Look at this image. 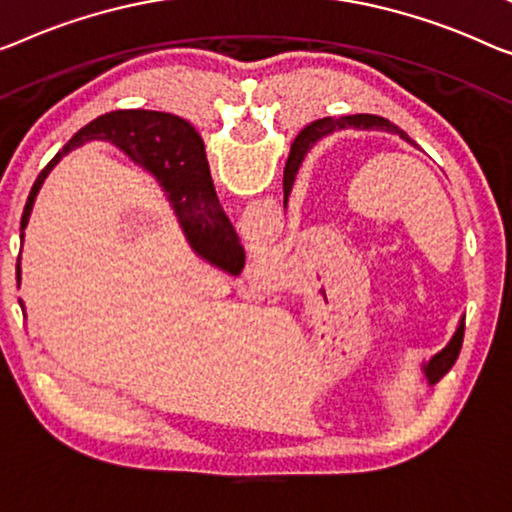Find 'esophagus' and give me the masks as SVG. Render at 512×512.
I'll return each instance as SVG.
<instances>
[{
    "mask_svg": "<svg viewBox=\"0 0 512 512\" xmlns=\"http://www.w3.org/2000/svg\"><path fill=\"white\" fill-rule=\"evenodd\" d=\"M255 269H257V273H262V276H269V273H273V266L266 262V259H257Z\"/></svg>",
    "mask_w": 512,
    "mask_h": 512,
    "instance_id": "34e87169",
    "label": "esophagus"
}]
</instances>
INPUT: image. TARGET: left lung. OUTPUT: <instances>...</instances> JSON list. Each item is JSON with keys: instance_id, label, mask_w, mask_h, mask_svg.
I'll return each mask as SVG.
<instances>
[{"instance_id": "1", "label": "left lung", "mask_w": 512, "mask_h": 512, "mask_svg": "<svg viewBox=\"0 0 512 512\" xmlns=\"http://www.w3.org/2000/svg\"><path fill=\"white\" fill-rule=\"evenodd\" d=\"M345 128H358V131L395 133V135H400L404 142L414 144V147H416V142L411 140L407 133L400 131V128L391 124L388 119L375 117V114H354V117H340V119H317V121H312L310 126H305L301 133L305 137V142H308V147H312V144H315L319 137L335 133V131H345ZM289 193H292V177L285 179V207H287V195ZM462 340H464V317L460 319V324H457L451 342H448V345L441 349V352L434 354L430 361L423 363V372L427 377V384H437V381L453 368V363L457 361V354H460V349H462Z\"/></svg>"}]
</instances>
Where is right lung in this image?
<instances>
[{
	"label": "right lung",
	"mask_w": 512,
	"mask_h": 512,
	"mask_svg": "<svg viewBox=\"0 0 512 512\" xmlns=\"http://www.w3.org/2000/svg\"><path fill=\"white\" fill-rule=\"evenodd\" d=\"M91 140L112 142L133 163H140L144 170L154 174L195 255H200L204 262L218 266L220 271L230 273V276H239L243 264H246V253H243L239 234H236L216 197L202 137L197 135L186 119L167 112L117 110L105 114V117H98L75 133L34 181L25 211H22L20 239H25V227L29 223V216H32L36 195L45 177L52 172V167L68 151L78 149ZM308 149V142L301 133L294 140L292 151H289L285 177H292L294 181ZM15 269H18L15 273H18L20 287V255ZM22 315H25V308H22Z\"/></svg>",
	"instance_id": "1"
}]
</instances>
